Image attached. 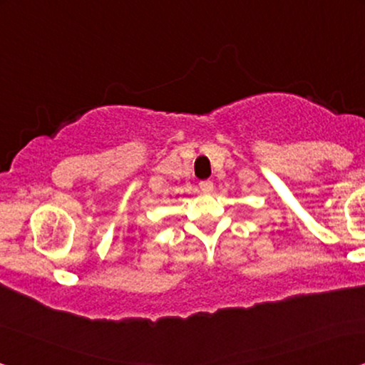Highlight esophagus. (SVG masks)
<instances>
[{"instance_id": "esophagus-1", "label": "esophagus", "mask_w": 365, "mask_h": 365, "mask_svg": "<svg viewBox=\"0 0 365 365\" xmlns=\"http://www.w3.org/2000/svg\"><path fill=\"white\" fill-rule=\"evenodd\" d=\"M199 189H201L204 194H209V192H212L214 184H212V181H209V179H206V181L199 182Z\"/></svg>"}]
</instances>
